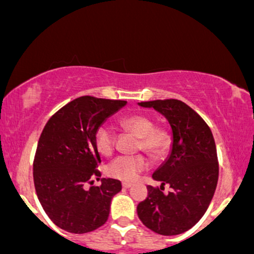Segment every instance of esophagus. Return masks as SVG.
Masks as SVG:
<instances>
[{"label":"esophagus","mask_w":254,"mask_h":254,"mask_svg":"<svg viewBox=\"0 0 254 254\" xmlns=\"http://www.w3.org/2000/svg\"><path fill=\"white\" fill-rule=\"evenodd\" d=\"M130 187H132V183H128V182L122 183V188H125V189H128V188Z\"/></svg>","instance_id":"34e87169"}]
</instances>
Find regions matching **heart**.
Masks as SVG:
<instances>
[{
  "instance_id": "b5f03b06",
  "label": "heart",
  "mask_w": 254,
  "mask_h": 254,
  "mask_svg": "<svg viewBox=\"0 0 254 254\" xmlns=\"http://www.w3.org/2000/svg\"><path fill=\"white\" fill-rule=\"evenodd\" d=\"M120 126L139 137L138 150H144L152 159H160L170 149L172 135L166 128L155 127L152 117L144 114H132L120 120ZM94 144L103 155H110L115 149L116 134L108 125L98 127L94 134ZM149 161L144 155H121L109 163L108 173L113 178L124 182H133L141 172L149 168Z\"/></svg>"
}]
</instances>
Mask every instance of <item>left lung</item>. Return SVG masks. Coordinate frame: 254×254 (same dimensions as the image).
Masks as SVG:
<instances>
[{
  "label": "left lung",
  "instance_id": "obj_1",
  "mask_svg": "<svg viewBox=\"0 0 254 254\" xmlns=\"http://www.w3.org/2000/svg\"><path fill=\"white\" fill-rule=\"evenodd\" d=\"M170 122L173 145L170 157L152 174L161 187L148 185V197L139 202V219L160 235H178L192 228L208 208L217 188L219 165L211 128L189 105L178 99L141 102ZM170 184L168 194L162 191Z\"/></svg>",
  "mask_w": 254,
  "mask_h": 254
}]
</instances>
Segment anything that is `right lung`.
<instances>
[{"label": "right lung", "instance_id": "1", "mask_svg": "<svg viewBox=\"0 0 254 254\" xmlns=\"http://www.w3.org/2000/svg\"><path fill=\"white\" fill-rule=\"evenodd\" d=\"M126 103L91 95L76 98L59 109L41 133L34 159L35 189L46 213L63 230L89 233L108 220L121 182L102 178V184L89 189L86 184L102 177L95 130Z\"/></svg>", "mask_w": 254, "mask_h": 254}]
</instances>
